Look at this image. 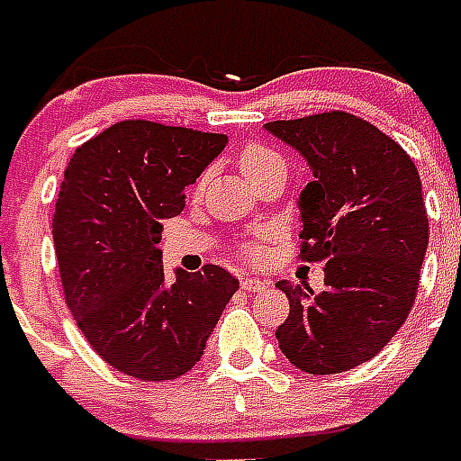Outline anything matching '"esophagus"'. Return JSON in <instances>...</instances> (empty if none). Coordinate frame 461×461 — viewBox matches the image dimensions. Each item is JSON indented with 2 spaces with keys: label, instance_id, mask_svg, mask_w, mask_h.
I'll return each instance as SVG.
<instances>
[{
  "label": "esophagus",
  "instance_id": "34e87169",
  "mask_svg": "<svg viewBox=\"0 0 461 461\" xmlns=\"http://www.w3.org/2000/svg\"><path fill=\"white\" fill-rule=\"evenodd\" d=\"M241 287L249 289V292H263V289H267V282L258 280V277H244V280H241Z\"/></svg>",
  "mask_w": 461,
  "mask_h": 461
}]
</instances>
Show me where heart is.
<instances>
[{
    "label": "heart",
    "instance_id": "obj_1",
    "mask_svg": "<svg viewBox=\"0 0 461 461\" xmlns=\"http://www.w3.org/2000/svg\"><path fill=\"white\" fill-rule=\"evenodd\" d=\"M275 162H282V158L275 153L273 148L263 146V143H246L241 148V153H239V167H241V172L246 174L249 181L256 179L263 169H267ZM203 181H205V176L198 181V188L203 186ZM267 241H270V231H256L253 237L241 241V256L249 260H263L267 251Z\"/></svg>",
    "mask_w": 461,
    "mask_h": 461
}]
</instances>
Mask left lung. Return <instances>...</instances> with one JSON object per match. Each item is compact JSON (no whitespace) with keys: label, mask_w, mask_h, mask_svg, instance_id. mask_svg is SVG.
<instances>
[{"label":"left lung","mask_w":461,"mask_h":461,"mask_svg":"<svg viewBox=\"0 0 461 461\" xmlns=\"http://www.w3.org/2000/svg\"><path fill=\"white\" fill-rule=\"evenodd\" d=\"M308 159L299 258L325 263V285L282 280L289 315L277 342L311 375L349 371L378 354L404 325L429 246L421 179L407 150L349 112L267 122Z\"/></svg>","instance_id":"obj_1"}]
</instances>
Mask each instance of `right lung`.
Wrapping results in <instances>:
<instances>
[{
  "mask_svg": "<svg viewBox=\"0 0 461 461\" xmlns=\"http://www.w3.org/2000/svg\"><path fill=\"white\" fill-rule=\"evenodd\" d=\"M224 146L222 133L126 119L68 159L52 220L64 299L100 358L131 378L191 371L239 289L220 266L169 282L158 246L162 220Z\"/></svg>",
  "mask_w": 461,
  "mask_h": 461,
  "instance_id": "1",
  "label": "right lung"
}]
</instances>
